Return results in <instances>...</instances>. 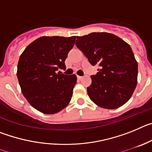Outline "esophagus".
<instances>
[{"instance_id":"esophagus-1","label":"esophagus","mask_w":152,"mask_h":152,"mask_svg":"<svg viewBox=\"0 0 152 152\" xmlns=\"http://www.w3.org/2000/svg\"><path fill=\"white\" fill-rule=\"evenodd\" d=\"M83 77H83V76H77V78H78L79 80H81V79H82Z\"/></svg>"}]
</instances>
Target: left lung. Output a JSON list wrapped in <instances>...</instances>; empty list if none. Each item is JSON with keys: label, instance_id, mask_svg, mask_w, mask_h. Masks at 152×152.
Returning a JSON list of instances; mask_svg holds the SVG:
<instances>
[{"label": "left lung", "instance_id": "1", "mask_svg": "<svg viewBox=\"0 0 152 152\" xmlns=\"http://www.w3.org/2000/svg\"><path fill=\"white\" fill-rule=\"evenodd\" d=\"M76 46L93 66L100 67L87 88L90 99L105 109L125 104L135 91L138 77V63L130 45L111 33H91L77 36Z\"/></svg>", "mask_w": 152, "mask_h": 152}]
</instances>
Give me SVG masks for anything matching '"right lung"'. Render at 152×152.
Masks as SVG:
<instances>
[{
	"label": "right lung",
	"mask_w": 152,
	"mask_h": 152,
	"mask_svg": "<svg viewBox=\"0 0 152 152\" xmlns=\"http://www.w3.org/2000/svg\"><path fill=\"white\" fill-rule=\"evenodd\" d=\"M75 39L76 36H42L31 42L20 57L17 75L21 91L39 112L56 113L71 101L77 77L58 70L66 68L64 61Z\"/></svg>",
	"instance_id": "right-lung-1"
}]
</instances>
